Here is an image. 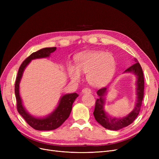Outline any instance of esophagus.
<instances>
[{"instance_id": "obj_1", "label": "esophagus", "mask_w": 159, "mask_h": 159, "mask_svg": "<svg viewBox=\"0 0 159 159\" xmlns=\"http://www.w3.org/2000/svg\"><path fill=\"white\" fill-rule=\"evenodd\" d=\"M91 92H92V91H91V89L89 88H85L82 89V93H91Z\"/></svg>"}]
</instances>
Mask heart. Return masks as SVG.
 <instances>
[{"mask_svg":"<svg viewBox=\"0 0 159 159\" xmlns=\"http://www.w3.org/2000/svg\"><path fill=\"white\" fill-rule=\"evenodd\" d=\"M76 67H68L69 75L74 80H80L81 74H88V80L95 87L105 85L115 73V60L110 53L91 52L81 54L75 60Z\"/></svg>","mask_w":159,"mask_h":159,"instance_id":"1","label":"heart"}]
</instances>
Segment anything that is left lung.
I'll return each instance as SVG.
<instances>
[{"mask_svg":"<svg viewBox=\"0 0 159 159\" xmlns=\"http://www.w3.org/2000/svg\"><path fill=\"white\" fill-rule=\"evenodd\" d=\"M135 63L128 68L125 72H133L137 76V100L134 109L127 116L122 118H115L109 117L103 110L104 99L103 96L106 93L107 88H103L99 89L97 93L99 96L98 99L95 101V109L93 111V115L95 119L100 125L110 130H119L125 127H127L131 124L134 119L137 118L140 112L141 107L144 97V88H145V81H144V75L140 64L137 59L134 58Z\"/></svg>","mask_w":159,"mask_h":159,"instance_id":"1","label":"left lung"}]
</instances>
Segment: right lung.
<instances>
[{"label":"right lung","instance_id":"right-lung-1","mask_svg":"<svg viewBox=\"0 0 159 159\" xmlns=\"http://www.w3.org/2000/svg\"><path fill=\"white\" fill-rule=\"evenodd\" d=\"M56 50V47L44 48L36 52H33L32 54L28 56L20 65L18 69L17 77L14 86V91L16 99V107L18 112L20 113L22 117L25 119L26 123L30 127L36 130L39 131H50L58 128L61 126L66 120L68 118L71 111L72 105L76 99L78 97V94L76 93L67 94L64 95L60 101L58 106L55 111L48 117L43 119L35 118L28 114L23 107L22 104L21 98L19 95V83L25 70L26 66L29 64V62L34 59L41 58L49 56L52 52Z\"/></svg>","mask_w":159,"mask_h":159}]
</instances>
